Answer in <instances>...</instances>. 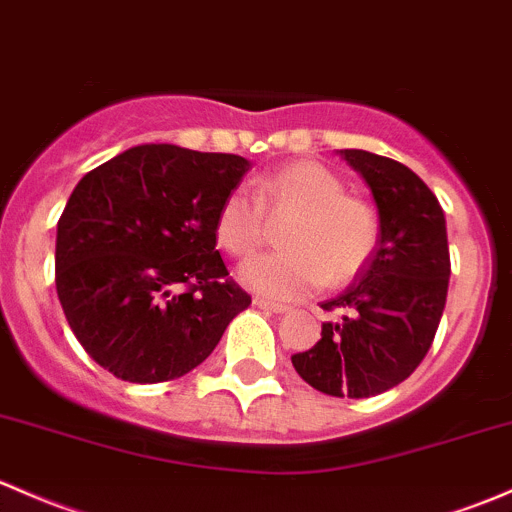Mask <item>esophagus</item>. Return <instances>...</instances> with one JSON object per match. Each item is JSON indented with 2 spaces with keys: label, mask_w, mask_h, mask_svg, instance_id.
<instances>
[{
  "label": "esophagus",
  "mask_w": 512,
  "mask_h": 512,
  "mask_svg": "<svg viewBox=\"0 0 512 512\" xmlns=\"http://www.w3.org/2000/svg\"><path fill=\"white\" fill-rule=\"evenodd\" d=\"M255 306H260V309L265 311H272V314H289V311H292V306L289 304H279V301H270L265 297H257Z\"/></svg>",
  "instance_id": "1"
}]
</instances>
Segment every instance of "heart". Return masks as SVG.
Instances as JSON below:
<instances>
[{
	"label": "heart",
	"mask_w": 512,
	"mask_h": 512,
	"mask_svg": "<svg viewBox=\"0 0 512 512\" xmlns=\"http://www.w3.org/2000/svg\"><path fill=\"white\" fill-rule=\"evenodd\" d=\"M289 218L282 230L284 252L257 257L240 279L270 299H299L319 287H341L358 277L375 255L380 218L363 198L316 161H297L260 184V201L235 188L215 215V238L235 257H250L265 242L267 218Z\"/></svg>",
	"instance_id": "heart-1"
}]
</instances>
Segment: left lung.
Returning <instances> with one entry per match:
<instances>
[{
  "label": "left lung",
  "instance_id": "8db88e82",
  "mask_svg": "<svg viewBox=\"0 0 512 512\" xmlns=\"http://www.w3.org/2000/svg\"><path fill=\"white\" fill-rule=\"evenodd\" d=\"M378 206L380 240L358 279L328 299L333 314L294 370L333 397H373L400 385L432 348L449 289L446 220L429 186L395 159L341 149Z\"/></svg>",
  "mask_w": 512,
  "mask_h": 512
}]
</instances>
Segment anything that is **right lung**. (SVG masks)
Segmentation results:
<instances>
[{"label": "right lung", "instance_id": "right-lung-1", "mask_svg": "<svg viewBox=\"0 0 512 512\" xmlns=\"http://www.w3.org/2000/svg\"><path fill=\"white\" fill-rule=\"evenodd\" d=\"M247 169L238 154L142 144L73 188L56 292L80 346L115 378H181L250 306L215 250V215Z\"/></svg>", "mask_w": 512, "mask_h": 512}]
</instances>
